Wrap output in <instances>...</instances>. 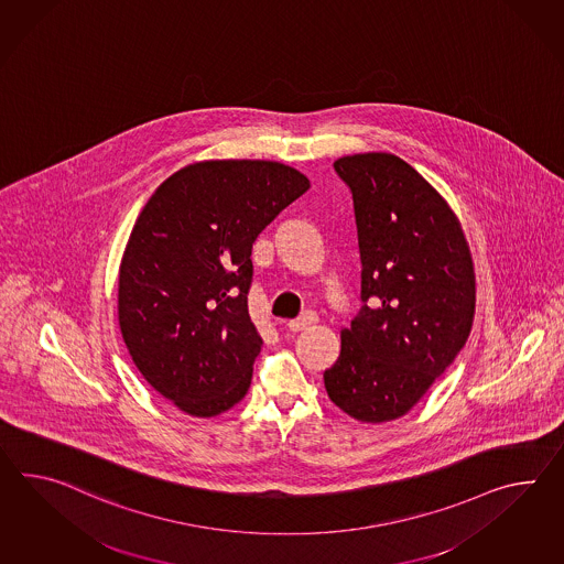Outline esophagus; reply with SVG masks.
<instances>
[{
    "label": "esophagus",
    "mask_w": 564,
    "mask_h": 564,
    "mask_svg": "<svg viewBox=\"0 0 564 564\" xmlns=\"http://www.w3.org/2000/svg\"><path fill=\"white\" fill-rule=\"evenodd\" d=\"M316 314H312V312H305L303 316L295 317V319H289L288 328L291 332L305 330V328H310V326H312V324H316Z\"/></svg>",
    "instance_id": "esophagus-1"
}]
</instances>
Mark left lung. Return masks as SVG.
<instances>
[{
    "mask_svg": "<svg viewBox=\"0 0 564 564\" xmlns=\"http://www.w3.org/2000/svg\"><path fill=\"white\" fill-rule=\"evenodd\" d=\"M334 169L352 192L362 307L324 384L344 413L381 424L410 412L467 343L475 269L453 209L403 159L365 152Z\"/></svg>",
    "mask_w": 564,
    "mask_h": 564,
    "instance_id": "obj_1",
    "label": "left lung"
}]
</instances>
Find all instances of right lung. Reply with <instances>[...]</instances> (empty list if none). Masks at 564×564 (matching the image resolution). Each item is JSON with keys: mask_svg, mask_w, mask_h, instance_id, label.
<instances>
[{"mask_svg": "<svg viewBox=\"0 0 564 564\" xmlns=\"http://www.w3.org/2000/svg\"><path fill=\"white\" fill-rule=\"evenodd\" d=\"M310 189L275 161H202L152 193L126 245L118 319L138 371L181 412L247 395L262 338L248 316L252 242Z\"/></svg>", "mask_w": 564, "mask_h": 564, "instance_id": "right-lung-1", "label": "right lung"}]
</instances>
